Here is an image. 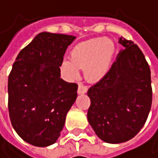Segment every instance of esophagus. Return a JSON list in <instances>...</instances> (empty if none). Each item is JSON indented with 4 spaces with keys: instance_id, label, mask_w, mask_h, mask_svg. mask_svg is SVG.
Segmentation results:
<instances>
[{
    "instance_id": "34e87169",
    "label": "esophagus",
    "mask_w": 158,
    "mask_h": 158,
    "mask_svg": "<svg viewBox=\"0 0 158 158\" xmlns=\"http://www.w3.org/2000/svg\"><path fill=\"white\" fill-rule=\"evenodd\" d=\"M87 90H88L87 86L83 85L82 83L78 84V88H77V93L78 94H85L87 92Z\"/></svg>"
}]
</instances>
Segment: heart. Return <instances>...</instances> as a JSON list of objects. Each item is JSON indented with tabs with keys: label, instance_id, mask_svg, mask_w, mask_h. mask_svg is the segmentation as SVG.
<instances>
[{
	"label": "heart",
	"instance_id": "1",
	"mask_svg": "<svg viewBox=\"0 0 158 158\" xmlns=\"http://www.w3.org/2000/svg\"><path fill=\"white\" fill-rule=\"evenodd\" d=\"M116 52L114 41L110 39H93L77 44L69 59H64L60 69L68 80H77L80 69H84L88 81L96 82L104 77L110 70Z\"/></svg>",
	"mask_w": 158,
	"mask_h": 158
}]
</instances>
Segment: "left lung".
Listing matches in <instances>:
<instances>
[{
    "label": "left lung",
    "instance_id": "obj_1",
    "mask_svg": "<svg viewBox=\"0 0 158 158\" xmlns=\"http://www.w3.org/2000/svg\"><path fill=\"white\" fill-rule=\"evenodd\" d=\"M123 49L107 75L91 86L87 118L96 135L107 143L132 139L144 126L152 106L151 71L142 51L119 38Z\"/></svg>",
    "mask_w": 158,
    "mask_h": 158
}]
</instances>
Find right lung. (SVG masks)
<instances>
[{
  "mask_svg": "<svg viewBox=\"0 0 158 158\" xmlns=\"http://www.w3.org/2000/svg\"><path fill=\"white\" fill-rule=\"evenodd\" d=\"M76 37L41 32L18 55L8 77L11 124L37 147L55 143L77 98V83L60 78L64 53Z\"/></svg>",
  "mask_w": 158,
  "mask_h": 158,
  "instance_id": "1",
  "label": "right lung"
}]
</instances>
